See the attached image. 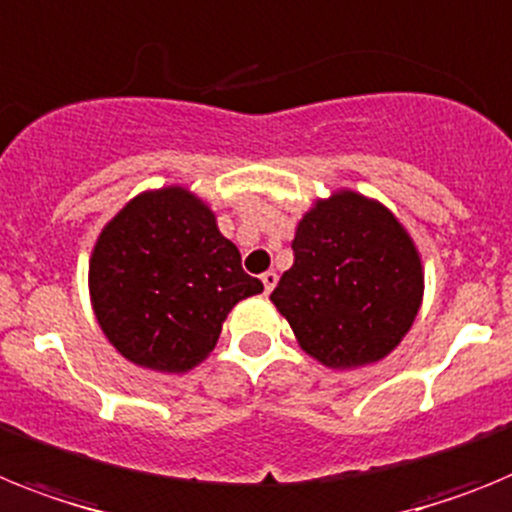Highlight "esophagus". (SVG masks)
I'll return each mask as SVG.
<instances>
[{
	"instance_id": "34e87169",
	"label": "esophagus",
	"mask_w": 512,
	"mask_h": 512,
	"mask_svg": "<svg viewBox=\"0 0 512 512\" xmlns=\"http://www.w3.org/2000/svg\"><path fill=\"white\" fill-rule=\"evenodd\" d=\"M278 283V273L275 270H268V273H262V286H265V293H270Z\"/></svg>"
}]
</instances>
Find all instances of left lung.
Masks as SVG:
<instances>
[{
  "label": "left lung",
  "mask_w": 512,
  "mask_h": 512,
  "mask_svg": "<svg viewBox=\"0 0 512 512\" xmlns=\"http://www.w3.org/2000/svg\"><path fill=\"white\" fill-rule=\"evenodd\" d=\"M293 265L270 293L306 355L335 371L384 361L410 332L425 293L415 239L381 201L340 188L311 203Z\"/></svg>",
  "instance_id": "8db88e82"
}]
</instances>
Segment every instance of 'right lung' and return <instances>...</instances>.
I'll return each instance as SVG.
<instances>
[{
  "instance_id": "right-lung-1",
  "label": "right lung",
  "mask_w": 512,
  "mask_h": 512,
  "mask_svg": "<svg viewBox=\"0 0 512 512\" xmlns=\"http://www.w3.org/2000/svg\"><path fill=\"white\" fill-rule=\"evenodd\" d=\"M87 283L102 335L133 366L157 373L206 361L229 311L262 293L211 206L182 185L133 195L102 226Z\"/></svg>"
}]
</instances>
